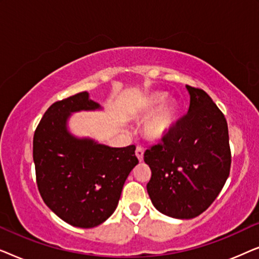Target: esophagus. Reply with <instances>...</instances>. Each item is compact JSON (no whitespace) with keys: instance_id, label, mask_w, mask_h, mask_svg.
Listing matches in <instances>:
<instances>
[{"instance_id":"obj_1","label":"esophagus","mask_w":259,"mask_h":259,"mask_svg":"<svg viewBox=\"0 0 259 259\" xmlns=\"http://www.w3.org/2000/svg\"><path fill=\"white\" fill-rule=\"evenodd\" d=\"M144 148L141 147V146H138L137 147V150H136V155H137V158H138V160L139 161H143L144 160Z\"/></svg>"}]
</instances>
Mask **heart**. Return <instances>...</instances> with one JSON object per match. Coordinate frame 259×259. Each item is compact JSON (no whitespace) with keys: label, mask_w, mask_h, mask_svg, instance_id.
I'll return each mask as SVG.
<instances>
[{"label":"heart","mask_w":259,"mask_h":259,"mask_svg":"<svg viewBox=\"0 0 259 259\" xmlns=\"http://www.w3.org/2000/svg\"><path fill=\"white\" fill-rule=\"evenodd\" d=\"M165 93H155L145 101L141 109L147 115L143 123L144 136L150 140H161L171 132L176 121L177 107L173 101H166Z\"/></svg>","instance_id":"1"}]
</instances>
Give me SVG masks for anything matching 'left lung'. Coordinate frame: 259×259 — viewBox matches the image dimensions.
<instances>
[{
    "mask_svg": "<svg viewBox=\"0 0 259 259\" xmlns=\"http://www.w3.org/2000/svg\"><path fill=\"white\" fill-rule=\"evenodd\" d=\"M187 114L144 154L152 176L147 193L162 214L192 219L221 192L231 166L225 116L204 91L186 86Z\"/></svg>",
    "mask_w": 259,
    "mask_h": 259,
    "instance_id": "8db88e82",
    "label": "left lung"
}]
</instances>
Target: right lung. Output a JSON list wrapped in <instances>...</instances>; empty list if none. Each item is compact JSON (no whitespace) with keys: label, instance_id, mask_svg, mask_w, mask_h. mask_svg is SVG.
<instances>
[{"label":"right lung","instance_id":"right-lung-1","mask_svg":"<svg viewBox=\"0 0 259 259\" xmlns=\"http://www.w3.org/2000/svg\"><path fill=\"white\" fill-rule=\"evenodd\" d=\"M102 109L88 92H81L53 104L34 134L33 158L42 199L76 228H94L111 217L127 177L139 162L134 145L111 147L70 132L73 113Z\"/></svg>","mask_w":259,"mask_h":259}]
</instances>
